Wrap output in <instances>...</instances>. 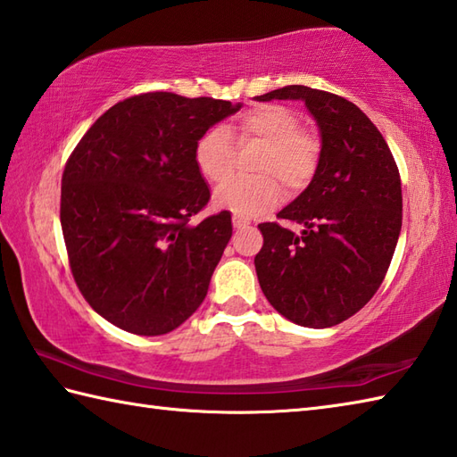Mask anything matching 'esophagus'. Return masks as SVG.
<instances>
[{"instance_id":"1","label":"esophagus","mask_w":457,"mask_h":457,"mask_svg":"<svg viewBox=\"0 0 457 457\" xmlns=\"http://www.w3.org/2000/svg\"><path fill=\"white\" fill-rule=\"evenodd\" d=\"M232 225H235V228H246V227H250L253 225V222H250L248 219H240V217H232Z\"/></svg>"}]
</instances>
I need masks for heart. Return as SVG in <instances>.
<instances>
[{
    "mask_svg": "<svg viewBox=\"0 0 457 457\" xmlns=\"http://www.w3.org/2000/svg\"><path fill=\"white\" fill-rule=\"evenodd\" d=\"M239 145H263L254 180H231L215 191V204L237 217H256L276 207L282 199L280 179L287 191H300L313 179L320 165L321 147L318 137L302 129L300 116L280 104H262L235 120L228 128L212 126L195 144V165L211 183H220L234 164V146L229 134Z\"/></svg>",
    "mask_w": 457,
    "mask_h": 457,
    "instance_id": "1",
    "label": "heart"
}]
</instances>
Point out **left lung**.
<instances>
[{
    "label": "left lung",
    "mask_w": 457,
    "mask_h": 457,
    "mask_svg": "<svg viewBox=\"0 0 457 457\" xmlns=\"http://www.w3.org/2000/svg\"><path fill=\"white\" fill-rule=\"evenodd\" d=\"M254 98L302 100L321 139L313 179L278 212L302 230L258 225L260 287L292 323L331 328L375 295L393 260L403 227L395 157L365 112L331 92L292 85Z\"/></svg>",
    "instance_id": "left-lung-1"
}]
</instances>
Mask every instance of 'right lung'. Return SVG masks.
I'll use <instances>...</instances> for the list:
<instances>
[{
	"instance_id": "obj_1",
	"label": "right lung",
	"mask_w": 457,
	"mask_h": 457,
	"mask_svg": "<svg viewBox=\"0 0 457 457\" xmlns=\"http://www.w3.org/2000/svg\"><path fill=\"white\" fill-rule=\"evenodd\" d=\"M240 108L147 92L106 110L74 147L61 187L64 245L79 290L116 328L163 335L203 303L232 220L222 211L189 225L211 197L195 144Z\"/></svg>"
}]
</instances>
